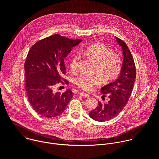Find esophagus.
I'll return each instance as SVG.
<instances>
[{
	"label": "esophagus",
	"mask_w": 159,
	"mask_h": 159,
	"mask_svg": "<svg viewBox=\"0 0 159 159\" xmlns=\"http://www.w3.org/2000/svg\"><path fill=\"white\" fill-rule=\"evenodd\" d=\"M79 95L80 96H83V97H85V98H89V94H87V93H79Z\"/></svg>",
	"instance_id": "obj_1"
}]
</instances>
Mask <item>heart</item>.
I'll return each instance as SVG.
<instances>
[{"instance_id": "obj_1", "label": "heart", "mask_w": 159, "mask_h": 159, "mask_svg": "<svg viewBox=\"0 0 159 159\" xmlns=\"http://www.w3.org/2000/svg\"><path fill=\"white\" fill-rule=\"evenodd\" d=\"M82 54L96 62L94 73L98 75L82 74L75 79V84L85 91H90L101 84V78L108 82L115 79L121 69V59L119 55L112 53L111 50L100 43L93 44L80 50ZM81 56L75 53L71 58L69 67L72 72L78 70Z\"/></svg>"}]
</instances>
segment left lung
I'll list each match as a JSON object with an SVG mask.
<instances>
[{"instance_id": "obj_1", "label": "left lung", "mask_w": 159, "mask_h": 159, "mask_svg": "<svg viewBox=\"0 0 159 159\" xmlns=\"http://www.w3.org/2000/svg\"><path fill=\"white\" fill-rule=\"evenodd\" d=\"M122 48L123 60L119 77L101 89L104 96L109 100L106 104L98 102V107L89 112V116L95 121L103 122L114 118L122 111L127 104L133 89L136 79V69L132 55L126 43L115 37Z\"/></svg>"}]
</instances>
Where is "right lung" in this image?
Instances as JSON below:
<instances>
[{
  "mask_svg": "<svg viewBox=\"0 0 159 159\" xmlns=\"http://www.w3.org/2000/svg\"><path fill=\"white\" fill-rule=\"evenodd\" d=\"M81 41L57 34L38 41L28 52L25 63L26 90L29 101L38 115L47 118L61 115L73 97L69 89L61 94L55 93L53 88L63 79L64 58Z\"/></svg>",
  "mask_w": 159,
  "mask_h": 159,
  "instance_id": "right-lung-1",
  "label": "right lung"
}]
</instances>
